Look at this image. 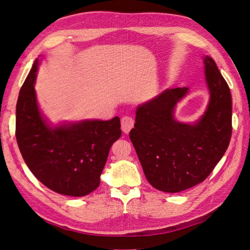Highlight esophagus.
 <instances>
[{
    "instance_id": "esophagus-1",
    "label": "esophagus",
    "mask_w": 250,
    "mask_h": 250,
    "mask_svg": "<svg viewBox=\"0 0 250 250\" xmlns=\"http://www.w3.org/2000/svg\"><path fill=\"white\" fill-rule=\"evenodd\" d=\"M121 125H122V130L125 133H128L134 125V120L131 117H128L125 116L121 120Z\"/></svg>"
}]
</instances>
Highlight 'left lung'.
Here are the masks:
<instances>
[{
    "label": "left lung",
    "mask_w": 250,
    "mask_h": 250,
    "mask_svg": "<svg viewBox=\"0 0 250 250\" xmlns=\"http://www.w3.org/2000/svg\"><path fill=\"white\" fill-rule=\"evenodd\" d=\"M210 99L195 124L174 119L188 87L166 89L137 108L129 138L149 184L178 193L198 185L224 155L231 137V95L213 59L203 58Z\"/></svg>",
    "instance_id": "8db88e82"
}]
</instances>
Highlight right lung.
<instances>
[{
  "label": "right lung",
  "instance_id": "1",
  "mask_svg": "<svg viewBox=\"0 0 250 250\" xmlns=\"http://www.w3.org/2000/svg\"><path fill=\"white\" fill-rule=\"evenodd\" d=\"M37 66L39 59L21 87L17 103L16 137L21 156L50 190L74 197L85 196L100 185L110 147L122 134L120 119L50 127L36 101Z\"/></svg>",
  "mask_w": 250,
  "mask_h": 250
}]
</instances>
